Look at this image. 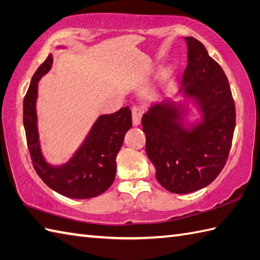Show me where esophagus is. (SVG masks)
Here are the masks:
<instances>
[{
	"label": "esophagus",
	"mask_w": 260,
	"mask_h": 260,
	"mask_svg": "<svg viewBox=\"0 0 260 260\" xmlns=\"http://www.w3.org/2000/svg\"><path fill=\"white\" fill-rule=\"evenodd\" d=\"M142 117V112L138 107L132 108V122H134V125H139L140 121Z\"/></svg>",
	"instance_id": "obj_1"
}]
</instances>
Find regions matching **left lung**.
<instances>
[{
  "instance_id": "obj_1",
  "label": "left lung",
  "mask_w": 260,
  "mask_h": 260,
  "mask_svg": "<svg viewBox=\"0 0 260 260\" xmlns=\"http://www.w3.org/2000/svg\"><path fill=\"white\" fill-rule=\"evenodd\" d=\"M188 63L180 93L184 101L165 99L143 114L146 151L155 178L174 193L203 189L220 174L232 147L236 110L228 79L197 39L184 38ZM200 118L187 120L188 102Z\"/></svg>"
}]
</instances>
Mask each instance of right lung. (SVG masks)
<instances>
[{
    "label": "right lung",
    "mask_w": 260,
    "mask_h": 260,
    "mask_svg": "<svg viewBox=\"0 0 260 260\" xmlns=\"http://www.w3.org/2000/svg\"><path fill=\"white\" fill-rule=\"evenodd\" d=\"M62 48V47H59ZM53 63L50 53L32 77L23 101V123L32 164L44 183L57 193L73 199H89L103 193L111 186L117 171L115 158L131 125L129 107L95 120L84 141L67 164L54 166L45 160L38 130V86Z\"/></svg>",
    "instance_id": "add662e5"
}]
</instances>
